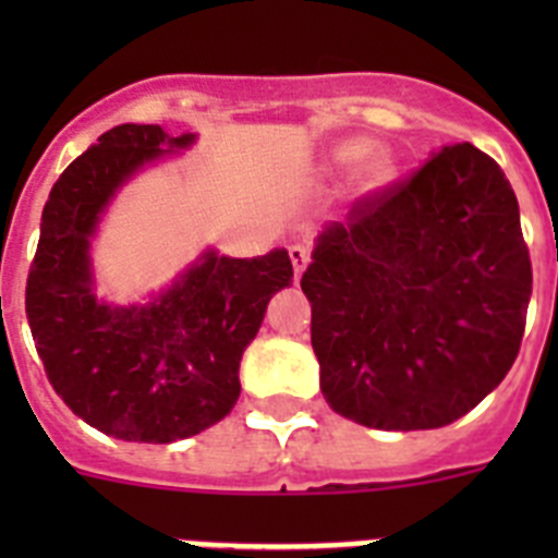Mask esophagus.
I'll return each mask as SVG.
<instances>
[{
    "label": "esophagus",
    "instance_id": "34e87169",
    "mask_svg": "<svg viewBox=\"0 0 558 558\" xmlns=\"http://www.w3.org/2000/svg\"><path fill=\"white\" fill-rule=\"evenodd\" d=\"M288 251H290V263H293L295 282H299V279H302V274L307 270V265H310V245L295 243V245H290Z\"/></svg>",
    "mask_w": 558,
    "mask_h": 558
}]
</instances>
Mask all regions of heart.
<instances>
[{"label":"heart","mask_w":558,"mask_h":558,"mask_svg":"<svg viewBox=\"0 0 558 558\" xmlns=\"http://www.w3.org/2000/svg\"><path fill=\"white\" fill-rule=\"evenodd\" d=\"M332 165L347 170V167H357V179L363 186H383L386 181H391L393 175V159L386 147L368 145L366 140H349L340 142L332 150Z\"/></svg>","instance_id":"b5f03b06"}]
</instances>
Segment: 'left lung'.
Instances as JSON below:
<instances>
[{"mask_svg":"<svg viewBox=\"0 0 558 558\" xmlns=\"http://www.w3.org/2000/svg\"><path fill=\"white\" fill-rule=\"evenodd\" d=\"M531 282L497 161L470 142L433 153L318 236L302 290L324 399L374 430L450 425L514 366Z\"/></svg>","mask_w":558,"mask_h":558,"instance_id":"left-lung-1","label":"left lung"}]
</instances>
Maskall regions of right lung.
Wrapping results in <instances>:
<instances>
[{
  "mask_svg": "<svg viewBox=\"0 0 558 558\" xmlns=\"http://www.w3.org/2000/svg\"><path fill=\"white\" fill-rule=\"evenodd\" d=\"M195 142L159 125H117L77 156L44 204L27 276V322L47 379L86 425L170 445L218 425L240 397V360L270 295L293 282L284 248L254 259L206 251L142 307L97 302L88 236L113 192L147 161Z\"/></svg>",
  "mask_w": 558,
  "mask_h": 558,
  "instance_id": "obj_1",
  "label": "right lung"
}]
</instances>
